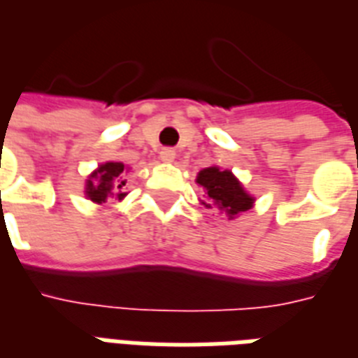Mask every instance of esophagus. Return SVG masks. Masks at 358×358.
<instances>
[{
	"mask_svg": "<svg viewBox=\"0 0 358 358\" xmlns=\"http://www.w3.org/2000/svg\"><path fill=\"white\" fill-rule=\"evenodd\" d=\"M173 158H176V150L171 149V147H164L160 150V160L162 162H173Z\"/></svg>",
	"mask_w": 358,
	"mask_h": 358,
	"instance_id": "1",
	"label": "esophagus"
}]
</instances>
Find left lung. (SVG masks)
<instances>
[{"label": "left lung", "instance_id": "1", "mask_svg": "<svg viewBox=\"0 0 358 358\" xmlns=\"http://www.w3.org/2000/svg\"><path fill=\"white\" fill-rule=\"evenodd\" d=\"M196 182L203 187L209 201H201L206 208L217 206L220 211L232 219L236 215L243 213L252 208V196H249L243 190L238 179L232 176V171H220L219 168H206L198 173Z\"/></svg>", "mask_w": 358, "mask_h": 358}]
</instances>
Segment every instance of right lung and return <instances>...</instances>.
Returning <instances> with one entry per match:
<instances>
[{"label":"right lung","instance_id":"right-lung-1","mask_svg":"<svg viewBox=\"0 0 358 358\" xmlns=\"http://www.w3.org/2000/svg\"><path fill=\"white\" fill-rule=\"evenodd\" d=\"M124 164L122 162H107L99 166V169L94 173L87 182V194L92 201H107V198L120 200L124 198Z\"/></svg>","mask_w":358,"mask_h":358}]
</instances>
